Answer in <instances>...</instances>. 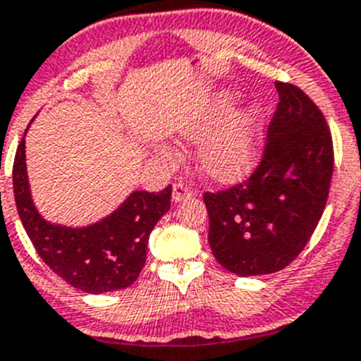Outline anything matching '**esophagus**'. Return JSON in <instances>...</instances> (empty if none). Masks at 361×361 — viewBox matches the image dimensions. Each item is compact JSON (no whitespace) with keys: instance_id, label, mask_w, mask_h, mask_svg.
Segmentation results:
<instances>
[{"instance_id":"esophagus-1","label":"esophagus","mask_w":361,"mask_h":361,"mask_svg":"<svg viewBox=\"0 0 361 361\" xmlns=\"http://www.w3.org/2000/svg\"><path fill=\"white\" fill-rule=\"evenodd\" d=\"M194 194H196V192H194V188L188 187V185L174 183V187H173V201H174V203H180V201L188 200V197H192Z\"/></svg>"}]
</instances>
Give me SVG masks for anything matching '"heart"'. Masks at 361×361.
Listing matches in <instances>:
<instances>
[{
  "mask_svg": "<svg viewBox=\"0 0 361 361\" xmlns=\"http://www.w3.org/2000/svg\"><path fill=\"white\" fill-rule=\"evenodd\" d=\"M233 96L222 94L204 109L187 117L178 128L176 139L183 146H200V171L215 183H235L258 164L264 144V119L255 109L230 116Z\"/></svg>",
  "mask_w": 361,
  "mask_h": 361,
  "instance_id": "heart-1",
  "label": "heart"
}]
</instances>
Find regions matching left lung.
Returning a JSON list of instances; mask_svg holds the SVG:
<instances>
[{
    "mask_svg": "<svg viewBox=\"0 0 361 361\" xmlns=\"http://www.w3.org/2000/svg\"><path fill=\"white\" fill-rule=\"evenodd\" d=\"M276 90L260 165L242 183L203 196L212 252L238 276L271 274L294 262L328 201L333 140L324 116L299 87L276 82Z\"/></svg>",
    "mask_w": 361,
    "mask_h": 361,
    "instance_id": "obj_1",
    "label": "left lung"
}]
</instances>
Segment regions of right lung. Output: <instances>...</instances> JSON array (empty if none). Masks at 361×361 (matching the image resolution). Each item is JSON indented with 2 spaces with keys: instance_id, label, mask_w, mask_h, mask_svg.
Masks as SVG:
<instances>
[{
  "instance_id": "add662e5",
  "label": "right lung",
  "mask_w": 361,
  "mask_h": 361,
  "mask_svg": "<svg viewBox=\"0 0 361 361\" xmlns=\"http://www.w3.org/2000/svg\"><path fill=\"white\" fill-rule=\"evenodd\" d=\"M26 135V131H25ZM13 196L23 226L44 264L87 294L128 288L146 264L147 240L171 208V185L160 192L135 190L101 221L83 228L48 222L35 208L26 173L25 137L13 160Z\"/></svg>"
}]
</instances>
